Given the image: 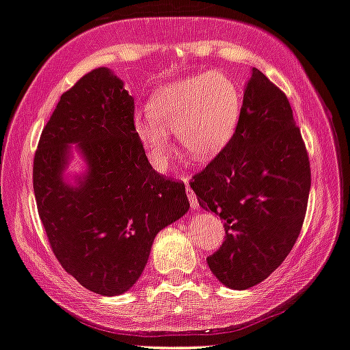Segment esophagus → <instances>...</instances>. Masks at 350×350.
I'll list each match as a JSON object with an SVG mask.
<instances>
[{"mask_svg": "<svg viewBox=\"0 0 350 350\" xmlns=\"http://www.w3.org/2000/svg\"><path fill=\"white\" fill-rule=\"evenodd\" d=\"M183 183H185V192H187V197H189L190 207H192V209H197V207H199V202H197V197L196 193H193V190L189 187V180L183 178Z\"/></svg>", "mask_w": 350, "mask_h": 350, "instance_id": "1", "label": "esophagus"}]
</instances>
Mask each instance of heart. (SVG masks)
I'll use <instances>...</instances> for the list:
<instances>
[{
	"label": "heart",
	"mask_w": 350,
	"mask_h": 350,
	"mask_svg": "<svg viewBox=\"0 0 350 350\" xmlns=\"http://www.w3.org/2000/svg\"><path fill=\"white\" fill-rule=\"evenodd\" d=\"M240 112L241 96L233 79L223 72H204L158 88L148 103L150 117H137L134 129L151 167L167 172V133H174L192 158L209 160L230 143Z\"/></svg>",
	"instance_id": "heart-1"
}]
</instances>
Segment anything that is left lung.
<instances>
[{"label": "left lung", "instance_id": "obj_1", "mask_svg": "<svg viewBox=\"0 0 350 350\" xmlns=\"http://www.w3.org/2000/svg\"><path fill=\"white\" fill-rule=\"evenodd\" d=\"M190 187L199 206L224 221V243L207 265L226 288L258 284L293 250L306 214L310 160L288 96L262 71L252 69L233 137Z\"/></svg>", "mask_w": 350, "mask_h": 350}]
</instances>
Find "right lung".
<instances>
[{
  "label": "right lung",
  "mask_w": 350,
  "mask_h": 350,
  "mask_svg": "<svg viewBox=\"0 0 350 350\" xmlns=\"http://www.w3.org/2000/svg\"><path fill=\"white\" fill-rule=\"evenodd\" d=\"M71 144L89 165L75 184L64 180ZM33 192L59 264L102 296L136 284L158 231L190 207L185 185L148 161L134 129V98L107 68L62 93L40 134Z\"/></svg>",
  "instance_id": "1"
}]
</instances>
